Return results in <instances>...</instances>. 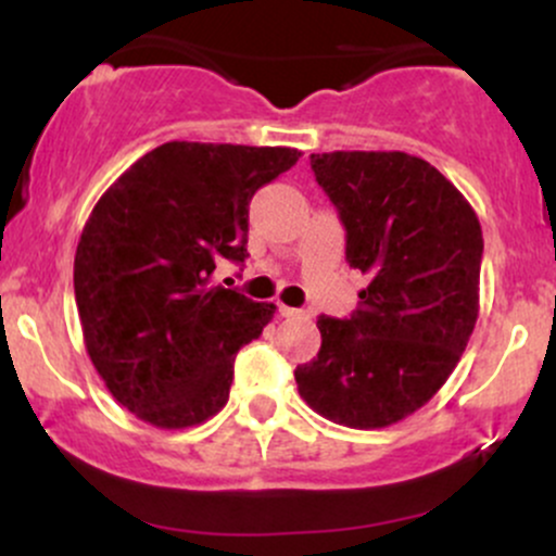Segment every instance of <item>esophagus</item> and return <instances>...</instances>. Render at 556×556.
I'll return each mask as SVG.
<instances>
[{"mask_svg": "<svg viewBox=\"0 0 556 556\" xmlns=\"http://www.w3.org/2000/svg\"><path fill=\"white\" fill-rule=\"evenodd\" d=\"M279 314H282L285 318H300V316H305V311L290 308V305H279Z\"/></svg>", "mask_w": 556, "mask_h": 556, "instance_id": "1", "label": "esophagus"}]
</instances>
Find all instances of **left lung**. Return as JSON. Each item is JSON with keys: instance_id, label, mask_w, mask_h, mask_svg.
I'll return each mask as SVG.
<instances>
[{"instance_id": "obj_1", "label": "left lung", "mask_w": 556, "mask_h": 556, "mask_svg": "<svg viewBox=\"0 0 556 556\" xmlns=\"http://www.w3.org/2000/svg\"><path fill=\"white\" fill-rule=\"evenodd\" d=\"M368 277L350 318L318 316L321 350L295 368L300 397L350 429H384L455 371L478 318L483 238L465 195L405 151L311 154Z\"/></svg>"}]
</instances>
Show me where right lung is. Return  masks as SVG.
Returning <instances> with one entry per match:
<instances>
[{
	"mask_svg": "<svg viewBox=\"0 0 556 556\" xmlns=\"http://www.w3.org/2000/svg\"><path fill=\"white\" fill-rule=\"evenodd\" d=\"M300 159L285 146L172 140L99 198L75 251V303L93 368L156 429H188L229 400L235 355L277 305L212 285L248 258V203Z\"/></svg>",
	"mask_w": 556,
	"mask_h": 556,
	"instance_id": "add662e5",
	"label": "right lung"
}]
</instances>
